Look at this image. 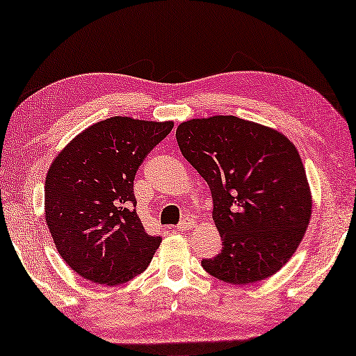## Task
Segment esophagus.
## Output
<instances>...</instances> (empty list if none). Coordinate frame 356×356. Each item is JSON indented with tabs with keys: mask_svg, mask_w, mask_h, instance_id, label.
<instances>
[{
	"mask_svg": "<svg viewBox=\"0 0 356 356\" xmlns=\"http://www.w3.org/2000/svg\"><path fill=\"white\" fill-rule=\"evenodd\" d=\"M192 227H195V222H194V219H184V220H181V222H179L178 225H177V230H179V232H186V230H191Z\"/></svg>",
	"mask_w": 356,
	"mask_h": 356,
	"instance_id": "obj_1",
	"label": "esophagus"
}]
</instances>
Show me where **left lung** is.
Returning <instances> with one entry per match:
<instances>
[{
	"label": "left lung",
	"instance_id": "left-lung-1",
	"mask_svg": "<svg viewBox=\"0 0 356 356\" xmlns=\"http://www.w3.org/2000/svg\"><path fill=\"white\" fill-rule=\"evenodd\" d=\"M177 142L209 186L222 240L216 257L202 260L205 271L233 285L276 275L311 219L309 184L295 145L270 127L222 115L181 123Z\"/></svg>",
	"mask_w": 356,
	"mask_h": 356
}]
</instances>
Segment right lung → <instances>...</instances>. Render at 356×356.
<instances>
[{
	"mask_svg": "<svg viewBox=\"0 0 356 356\" xmlns=\"http://www.w3.org/2000/svg\"><path fill=\"white\" fill-rule=\"evenodd\" d=\"M173 123L113 116L79 134L45 178V220L63 260L95 284L147 270L162 241L137 216L134 178Z\"/></svg>",
	"mask_w": 356,
	"mask_h": 356,
	"instance_id": "add662e5",
	"label": "right lung"
}]
</instances>
